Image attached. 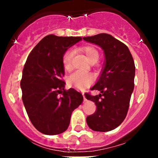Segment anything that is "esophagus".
<instances>
[{
	"label": "esophagus",
	"mask_w": 158,
	"mask_h": 158,
	"mask_svg": "<svg viewBox=\"0 0 158 158\" xmlns=\"http://www.w3.org/2000/svg\"><path fill=\"white\" fill-rule=\"evenodd\" d=\"M82 96H83V98H84V102H85V101H86L87 99H86V98H85V94H82Z\"/></svg>",
	"instance_id": "obj_1"
}]
</instances>
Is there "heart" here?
<instances>
[{
  "mask_svg": "<svg viewBox=\"0 0 158 158\" xmlns=\"http://www.w3.org/2000/svg\"><path fill=\"white\" fill-rule=\"evenodd\" d=\"M79 51L83 53L87 58L88 61L91 64L96 63L99 59V52L97 49L94 46H84L79 48ZM73 57V52L71 50H68L63 56L62 61L64 68L66 70H70L72 68V59ZM94 77L90 74H84L76 72L68 78V83L70 86L73 87L78 90H83L88 88L93 83Z\"/></svg>",
  "mask_w": 158,
  "mask_h": 158,
  "instance_id": "b5f03b06",
  "label": "heart"
}]
</instances>
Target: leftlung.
I'll return each instance as SVG.
<instances>
[{"label": "left lung", "mask_w": 158, "mask_h": 158, "mask_svg": "<svg viewBox=\"0 0 158 158\" xmlns=\"http://www.w3.org/2000/svg\"><path fill=\"white\" fill-rule=\"evenodd\" d=\"M83 39L100 47L105 55L102 73L91 88L100 94H85L97 106L95 113L87 117V124L95 131H111L123 122L128 113L135 87V61L128 47L109 34L100 33Z\"/></svg>", "instance_id": "1"}]
</instances>
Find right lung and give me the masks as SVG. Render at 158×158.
I'll return each mask as SVG.
<instances>
[{
    "mask_svg": "<svg viewBox=\"0 0 158 158\" xmlns=\"http://www.w3.org/2000/svg\"><path fill=\"white\" fill-rule=\"evenodd\" d=\"M81 37L48 35L38 43L27 57L21 88L27 115L34 127L47 135L63 133L70 125L72 112L83 97L73 88L64 90L62 59L69 48Z\"/></svg>",
    "mask_w": 158,
    "mask_h": 158,
    "instance_id": "1",
    "label": "right lung"
}]
</instances>
